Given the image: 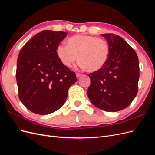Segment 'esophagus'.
I'll use <instances>...</instances> for the list:
<instances>
[{
  "mask_svg": "<svg viewBox=\"0 0 155 155\" xmlns=\"http://www.w3.org/2000/svg\"><path fill=\"white\" fill-rule=\"evenodd\" d=\"M82 76V74H79V73H76V77L77 78H79L80 77Z\"/></svg>",
  "mask_w": 155,
  "mask_h": 155,
  "instance_id": "1",
  "label": "esophagus"
}]
</instances>
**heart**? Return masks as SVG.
<instances>
[{
    "mask_svg": "<svg viewBox=\"0 0 155 155\" xmlns=\"http://www.w3.org/2000/svg\"><path fill=\"white\" fill-rule=\"evenodd\" d=\"M56 54L65 67H71L78 58L82 68H85L89 72H95L106 63L109 47L104 39L79 34L68 38L67 45H59Z\"/></svg>",
    "mask_w": 155,
    "mask_h": 155,
    "instance_id": "heart-1",
    "label": "heart"
}]
</instances>
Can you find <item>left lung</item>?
<instances>
[{
    "label": "left lung",
    "instance_id": "8db88e82",
    "mask_svg": "<svg viewBox=\"0 0 155 155\" xmlns=\"http://www.w3.org/2000/svg\"><path fill=\"white\" fill-rule=\"evenodd\" d=\"M101 35L109 45V58L101 69L88 74L91 83L87 94L96 107L117 112L127 107L137 94L138 58L133 48L119 35Z\"/></svg>",
    "mask_w": 155,
    "mask_h": 155
}]
</instances>
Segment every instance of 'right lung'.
<instances>
[{"mask_svg":"<svg viewBox=\"0 0 155 155\" xmlns=\"http://www.w3.org/2000/svg\"><path fill=\"white\" fill-rule=\"evenodd\" d=\"M67 33L43 30L21 49L17 58L16 79L18 97L28 109L46 115L58 110L66 101L76 74L61 63L56 49Z\"/></svg>","mask_w":155,"mask_h":155,"instance_id":"add662e5","label":"right lung"}]
</instances>
